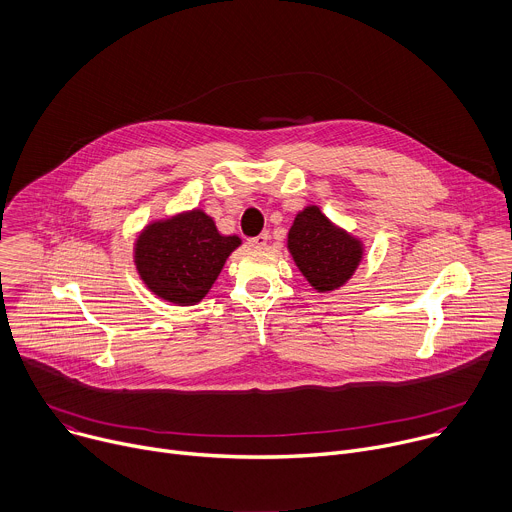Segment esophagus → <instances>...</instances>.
<instances>
[{"label":"esophagus","instance_id":"1","mask_svg":"<svg viewBox=\"0 0 512 512\" xmlns=\"http://www.w3.org/2000/svg\"><path fill=\"white\" fill-rule=\"evenodd\" d=\"M267 243H269V232H267V230H265V232H261V235H257V237H253V239H249V245H251L253 249H263Z\"/></svg>","mask_w":512,"mask_h":512}]
</instances>
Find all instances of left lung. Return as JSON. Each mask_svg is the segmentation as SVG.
<instances>
[{
    "instance_id": "left-lung-1",
    "label": "left lung",
    "mask_w": 512,
    "mask_h": 512,
    "mask_svg": "<svg viewBox=\"0 0 512 512\" xmlns=\"http://www.w3.org/2000/svg\"><path fill=\"white\" fill-rule=\"evenodd\" d=\"M288 249L318 292H331L343 286L361 261V243L337 228L316 206L304 208L290 232Z\"/></svg>"
}]
</instances>
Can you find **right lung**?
I'll return each mask as SVG.
<instances>
[{
  "label": "right lung",
  "mask_w": 512,
  "mask_h": 512,
  "mask_svg": "<svg viewBox=\"0 0 512 512\" xmlns=\"http://www.w3.org/2000/svg\"><path fill=\"white\" fill-rule=\"evenodd\" d=\"M239 245V237L220 235L208 214L192 210L149 224L136 241L134 263L151 292L190 306L210 292L226 257Z\"/></svg>",
  "instance_id": "add662e5"
}]
</instances>
